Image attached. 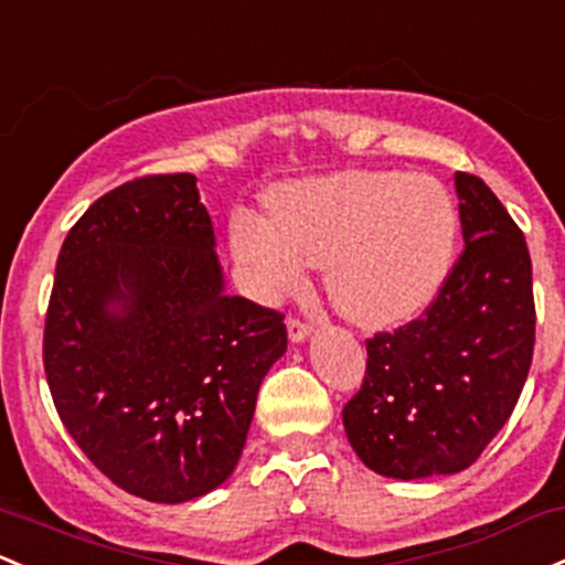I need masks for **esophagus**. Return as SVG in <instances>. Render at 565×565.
Segmentation results:
<instances>
[{"mask_svg":"<svg viewBox=\"0 0 565 565\" xmlns=\"http://www.w3.org/2000/svg\"><path fill=\"white\" fill-rule=\"evenodd\" d=\"M287 330H289V340H292V343H302L306 338H311V324H306V321L297 319V316H289Z\"/></svg>","mask_w":565,"mask_h":565,"instance_id":"1","label":"esophagus"}]
</instances>
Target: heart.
I'll list each match as a JSON object with an SVG mask.
<instances>
[{
	"instance_id": "heart-1",
	"label": "heart",
	"mask_w": 565,
	"mask_h": 565,
	"mask_svg": "<svg viewBox=\"0 0 565 565\" xmlns=\"http://www.w3.org/2000/svg\"><path fill=\"white\" fill-rule=\"evenodd\" d=\"M268 216L238 212L231 249L246 292L276 302L324 265L332 306L364 327L411 319L448 276L458 235L450 190L426 173L338 171L276 184Z\"/></svg>"
}]
</instances>
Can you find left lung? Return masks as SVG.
I'll use <instances>...</instances> for the list:
<instances>
[{
    "instance_id": "1",
    "label": "left lung",
    "mask_w": 565,
    "mask_h": 565,
    "mask_svg": "<svg viewBox=\"0 0 565 565\" xmlns=\"http://www.w3.org/2000/svg\"><path fill=\"white\" fill-rule=\"evenodd\" d=\"M463 252L420 319L367 340L343 407L351 448L394 480L472 467L507 424L534 356L536 308L523 233L491 188L456 171Z\"/></svg>"
}]
</instances>
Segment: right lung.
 Wrapping results in <instances>:
<instances>
[{
  "instance_id": "right-lung-1",
  "label": "right lung",
  "mask_w": 565,
  "mask_h": 565,
  "mask_svg": "<svg viewBox=\"0 0 565 565\" xmlns=\"http://www.w3.org/2000/svg\"><path fill=\"white\" fill-rule=\"evenodd\" d=\"M192 173L98 198L55 263L45 362L74 443L122 491L182 504L233 475L284 316L225 295Z\"/></svg>"
}]
</instances>
